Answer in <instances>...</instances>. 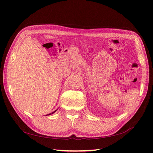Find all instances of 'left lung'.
I'll return each mask as SVG.
<instances>
[{
    "label": "left lung",
    "instance_id": "left-lung-1",
    "mask_svg": "<svg viewBox=\"0 0 153 153\" xmlns=\"http://www.w3.org/2000/svg\"><path fill=\"white\" fill-rule=\"evenodd\" d=\"M49 115H50V114H49Z\"/></svg>",
    "mask_w": 153,
    "mask_h": 153
}]
</instances>
